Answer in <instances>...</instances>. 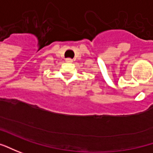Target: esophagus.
Returning a JSON list of instances; mask_svg holds the SVG:
<instances>
[{"label": "esophagus", "mask_w": 153, "mask_h": 153, "mask_svg": "<svg viewBox=\"0 0 153 153\" xmlns=\"http://www.w3.org/2000/svg\"><path fill=\"white\" fill-rule=\"evenodd\" d=\"M66 62H72L73 59H71V58H66Z\"/></svg>", "instance_id": "esophagus-1"}]
</instances>
